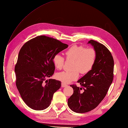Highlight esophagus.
<instances>
[{
    "instance_id": "obj_1",
    "label": "esophagus",
    "mask_w": 128,
    "mask_h": 128,
    "mask_svg": "<svg viewBox=\"0 0 128 128\" xmlns=\"http://www.w3.org/2000/svg\"><path fill=\"white\" fill-rule=\"evenodd\" d=\"M68 86V84H64V83H62V87H66V86Z\"/></svg>"
}]
</instances>
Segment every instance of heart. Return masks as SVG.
Listing matches in <instances>:
<instances>
[{
	"instance_id": "heart-1",
	"label": "heart",
	"mask_w": 128,
	"mask_h": 128,
	"mask_svg": "<svg viewBox=\"0 0 128 128\" xmlns=\"http://www.w3.org/2000/svg\"><path fill=\"white\" fill-rule=\"evenodd\" d=\"M67 60H74L72 71H62L57 73L56 77L63 83L68 84L78 79L79 72L83 74L91 71L96 62V52L93 48H86L83 46L73 45L65 52ZM65 58L59 54L54 56L53 63L58 70L63 68Z\"/></svg>"
}]
</instances>
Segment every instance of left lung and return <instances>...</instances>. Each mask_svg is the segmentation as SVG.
I'll list each match as a JSON object with an SVG mask.
<instances>
[{
  "mask_svg": "<svg viewBox=\"0 0 128 128\" xmlns=\"http://www.w3.org/2000/svg\"><path fill=\"white\" fill-rule=\"evenodd\" d=\"M97 54L96 62L91 71L78 81L81 87L71 85L73 94L68 99V106L76 113H84L95 108L105 97L114 77V60L104 44L91 40Z\"/></svg>",
  "mask_w": 128,
  "mask_h": 128,
  "instance_id": "1",
  "label": "left lung"
}]
</instances>
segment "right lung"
I'll return each instance as SVG.
<instances>
[{"label":"right lung","instance_id":"add662e5","mask_svg":"<svg viewBox=\"0 0 128 128\" xmlns=\"http://www.w3.org/2000/svg\"><path fill=\"white\" fill-rule=\"evenodd\" d=\"M68 45L56 39L40 36L20 48L15 66L16 85L22 100L31 108L41 110L51 104L61 82L47 78L54 73L53 58Z\"/></svg>","mask_w":128,"mask_h":128}]
</instances>
